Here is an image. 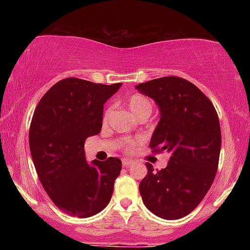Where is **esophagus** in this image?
I'll use <instances>...</instances> for the list:
<instances>
[{
    "mask_svg": "<svg viewBox=\"0 0 250 250\" xmlns=\"http://www.w3.org/2000/svg\"><path fill=\"white\" fill-rule=\"evenodd\" d=\"M133 163H134V161H133V160H130V159H123L122 160L123 167H129V166H131Z\"/></svg>",
    "mask_w": 250,
    "mask_h": 250,
    "instance_id": "obj_1",
    "label": "esophagus"
}]
</instances>
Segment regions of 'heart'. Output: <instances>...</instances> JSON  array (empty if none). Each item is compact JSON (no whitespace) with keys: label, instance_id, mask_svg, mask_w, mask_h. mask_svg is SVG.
I'll return each instance as SVG.
<instances>
[{"label":"heart","instance_id":"1","mask_svg":"<svg viewBox=\"0 0 250 250\" xmlns=\"http://www.w3.org/2000/svg\"><path fill=\"white\" fill-rule=\"evenodd\" d=\"M127 104V108L129 109L131 114L135 117H140L142 115H150L151 110H153V104H151L150 100L145 95H141V94H134L131 95L125 102ZM109 116V111L107 110L104 114H103V122H107ZM137 145L136 141H127L125 142V151H133L135 146Z\"/></svg>","mask_w":250,"mask_h":250}]
</instances>
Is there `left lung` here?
Segmentation results:
<instances>
[{"label":"left lung","instance_id":"1","mask_svg":"<svg viewBox=\"0 0 250 250\" xmlns=\"http://www.w3.org/2000/svg\"><path fill=\"white\" fill-rule=\"evenodd\" d=\"M140 93L154 100L161 117L149 147L168 151L167 167L148 173L140 182L143 203L165 220L186 216L208 193L219 166L221 128L213 103L196 85L177 76L140 83Z\"/></svg>","mask_w":250,"mask_h":250}]
</instances>
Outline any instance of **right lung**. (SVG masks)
I'll list each match as a JSON object with an SVG mask.
<instances>
[{"mask_svg":"<svg viewBox=\"0 0 250 250\" xmlns=\"http://www.w3.org/2000/svg\"><path fill=\"white\" fill-rule=\"evenodd\" d=\"M121 87L68 77L54 84L34 111L29 147L37 176L63 213L84 219L107 207L121 160L88 163L84 141L101 131L103 104Z\"/></svg>","mask_w":250,"mask_h":250,"instance_id":"1","label":"right lung"}]
</instances>
